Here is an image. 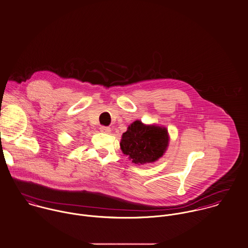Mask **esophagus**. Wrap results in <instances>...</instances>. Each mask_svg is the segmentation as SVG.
I'll return each mask as SVG.
<instances>
[{
	"mask_svg": "<svg viewBox=\"0 0 248 248\" xmlns=\"http://www.w3.org/2000/svg\"><path fill=\"white\" fill-rule=\"evenodd\" d=\"M100 131H101L102 133H104V134H109V133H110V128H109V127L102 126V127L100 128Z\"/></svg>",
	"mask_w": 248,
	"mask_h": 248,
	"instance_id": "obj_1",
	"label": "esophagus"
}]
</instances>
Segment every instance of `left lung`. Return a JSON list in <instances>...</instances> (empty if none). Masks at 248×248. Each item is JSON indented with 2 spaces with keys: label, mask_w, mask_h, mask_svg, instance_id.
Returning <instances> with one entry per match:
<instances>
[{
  "label": "left lung",
  "mask_w": 248,
  "mask_h": 248,
  "mask_svg": "<svg viewBox=\"0 0 248 248\" xmlns=\"http://www.w3.org/2000/svg\"><path fill=\"white\" fill-rule=\"evenodd\" d=\"M169 141L166 127L136 120L123 133L120 149L133 163L143 165L158 160L165 154Z\"/></svg>",
  "instance_id": "1"
}]
</instances>
